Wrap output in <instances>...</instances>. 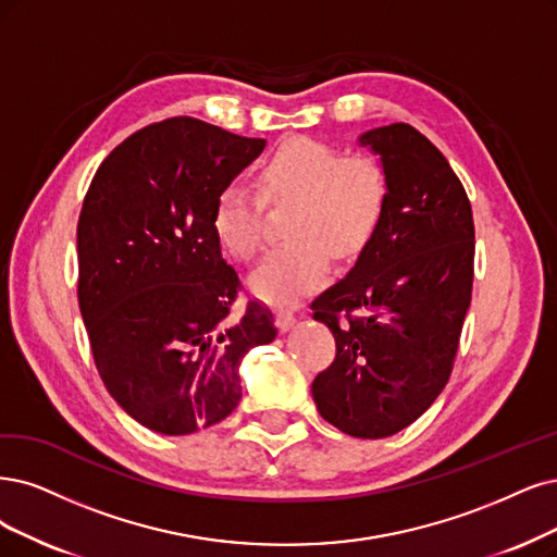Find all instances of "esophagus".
<instances>
[{
  "instance_id": "obj_1",
  "label": "esophagus",
  "mask_w": 557,
  "mask_h": 557,
  "mask_svg": "<svg viewBox=\"0 0 557 557\" xmlns=\"http://www.w3.org/2000/svg\"><path fill=\"white\" fill-rule=\"evenodd\" d=\"M275 323H277V327H280V333H286V331H289V327L296 323V314L282 310V312H277V317H275Z\"/></svg>"
}]
</instances>
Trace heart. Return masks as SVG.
I'll use <instances>...</instances> for the list:
<instances>
[{"label": "heart", "mask_w": 557, "mask_h": 557, "mask_svg": "<svg viewBox=\"0 0 557 557\" xmlns=\"http://www.w3.org/2000/svg\"><path fill=\"white\" fill-rule=\"evenodd\" d=\"M268 203H294L289 236L247 280L250 292L271 305H296L327 277V256L358 257L383 224L393 183L383 162L348 156L317 139L286 141L257 176ZM261 199L240 178L222 183L213 199L211 226L226 255L250 261L261 250Z\"/></svg>", "instance_id": "1"}]
</instances>
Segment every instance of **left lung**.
I'll return each mask as SVG.
<instances>
[{
  "mask_svg": "<svg viewBox=\"0 0 557 557\" xmlns=\"http://www.w3.org/2000/svg\"><path fill=\"white\" fill-rule=\"evenodd\" d=\"M376 153L393 199L344 280L314 302L337 354L312 383L319 413L356 438L413 424L451 374L472 294L475 224L447 158L408 123L358 137Z\"/></svg>",
  "mask_w": 557,
  "mask_h": 557,
  "instance_id": "obj_1",
  "label": "left lung"
}]
</instances>
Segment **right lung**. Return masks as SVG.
I'll return each instance as SVG.
<instances>
[{
  "label": "right lung",
  "mask_w": 557,
  "mask_h": 557,
  "mask_svg": "<svg viewBox=\"0 0 557 557\" xmlns=\"http://www.w3.org/2000/svg\"><path fill=\"white\" fill-rule=\"evenodd\" d=\"M265 139L190 116L131 135L102 160L77 222V300L112 399L156 434L218 424L240 401V360L277 335L213 234V199Z\"/></svg>",
  "instance_id": "1"
}]
</instances>
